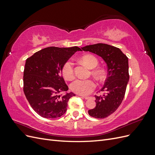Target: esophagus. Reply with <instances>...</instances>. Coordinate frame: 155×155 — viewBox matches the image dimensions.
<instances>
[{
    "label": "esophagus",
    "instance_id": "esophagus-1",
    "mask_svg": "<svg viewBox=\"0 0 155 155\" xmlns=\"http://www.w3.org/2000/svg\"><path fill=\"white\" fill-rule=\"evenodd\" d=\"M80 96L83 97V98H85V100H88L89 99V97H87V96Z\"/></svg>",
    "mask_w": 155,
    "mask_h": 155
}]
</instances>
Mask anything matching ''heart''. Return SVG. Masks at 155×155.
<instances>
[{
    "label": "heart",
    "mask_w": 155,
    "mask_h": 155,
    "mask_svg": "<svg viewBox=\"0 0 155 155\" xmlns=\"http://www.w3.org/2000/svg\"><path fill=\"white\" fill-rule=\"evenodd\" d=\"M80 61L85 64L90 68H94L98 64V60L94 55L92 54H85L81 56ZM61 73L63 78L67 80H71L74 77V67L72 61H67L61 68ZM92 74L97 79H101L104 76V72L100 68H94L92 70ZM96 83L93 79H78L73 81L70 85L71 90L78 94L87 96L94 90Z\"/></svg>",
    "instance_id": "b5f03b06"
}]
</instances>
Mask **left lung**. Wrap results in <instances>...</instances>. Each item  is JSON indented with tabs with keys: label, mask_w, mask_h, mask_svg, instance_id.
Returning a JSON list of instances; mask_svg holds the SVG:
<instances>
[{
	"label": "left lung",
	"mask_w": 155,
	"mask_h": 155,
	"mask_svg": "<svg viewBox=\"0 0 155 155\" xmlns=\"http://www.w3.org/2000/svg\"><path fill=\"white\" fill-rule=\"evenodd\" d=\"M101 57L107 65V77L101 89V96H96L95 108L88 114L95 118H105L114 112L122 102L129 79L128 58L120 48L109 45L97 43L81 48Z\"/></svg>",
	"instance_id": "8db88e82"
}]
</instances>
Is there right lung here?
I'll use <instances>...</instances> for the list:
<instances>
[{"label":"right lung","mask_w":155,"mask_h":155,"mask_svg":"<svg viewBox=\"0 0 155 155\" xmlns=\"http://www.w3.org/2000/svg\"><path fill=\"white\" fill-rule=\"evenodd\" d=\"M77 51L78 46L45 48L27 58L23 76V91L31 108L45 118H57L67 111L68 101L76 96L68 90L61 75L63 64Z\"/></svg>","instance_id":"1"}]
</instances>
